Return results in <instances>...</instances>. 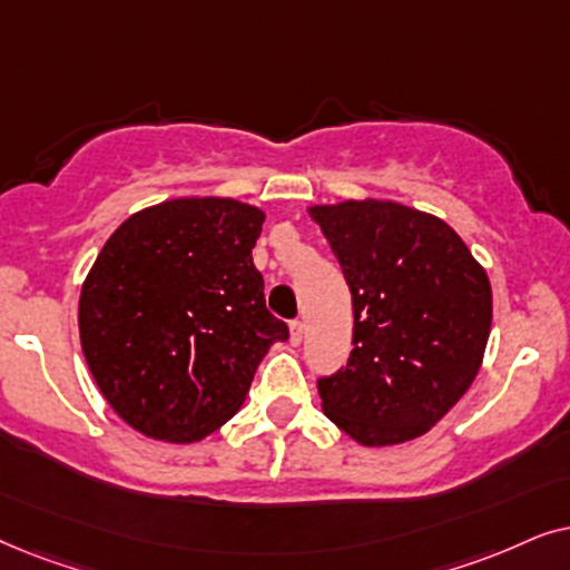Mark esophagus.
I'll list each match as a JSON object with an SVG mask.
<instances>
[{"instance_id":"obj_1","label":"esophagus","mask_w":570,"mask_h":570,"mask_svg":"<svg viewBox=\"0 0 570 570\" xmlns=\"http://www.w3.org/2000/svg\"><path fill=\"white\" fill-rule=\"evenodd\" d=\"M289 331H292V344L299 346V344H302V336H305V323H302V321H292Z\"/></svg>"}]
</instances>
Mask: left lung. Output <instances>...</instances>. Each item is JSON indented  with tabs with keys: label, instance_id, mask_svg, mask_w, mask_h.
<instances>
[{
	"label": "left lung",
	"instance_id": "obj_1",
	"mask_svg": "<svg viewBox=\"0 0 570 570\" xmlns=\"http://www.w3.org/2000/svg\"><path fill=\"white\" fill-rule=\"evenodd\" d=\"M352 292L348 362L317 377L331 422L362 445L428 432L464 396L492 323L488 273L449 224L399 203L309 210Z\"/></svg>",
	"mask_w": 570,
	"mask_h": 570
}]
</instances>
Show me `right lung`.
Wrapping results in <instances>:
<instances>
[{"mask_svg": "<svg viewBox=\"0 0 570 570\" xmlns=\"http://www.w3.org/2000/svg\"><path fill=\"white\" fill-rule=\"evenodd\" d=\"M263 214L189 197L127 218L80 294V344L98 389L142 435L193 443L232 420L273 341L253 263Z\"/></svg>", "mask_w": 570, "mask_h": 570, "instance_id": "1", "label": "right lung"}]
</instances>
